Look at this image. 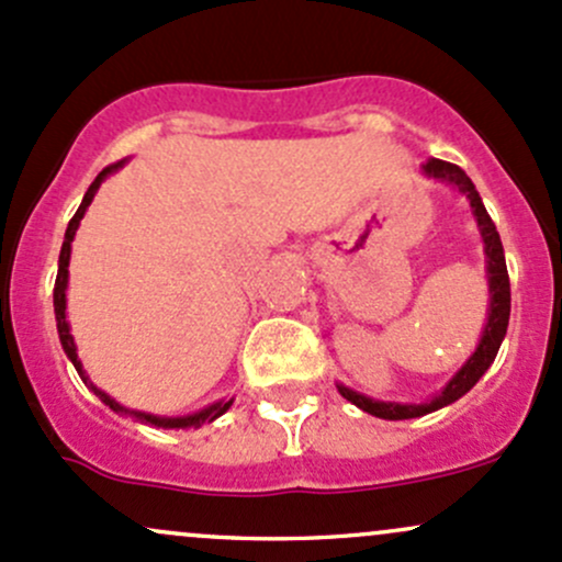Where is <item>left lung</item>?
Listing matches in <instances>:
<instances>
[{
	"label": "left lung",
	"instance_id": "obj_1",
	"mask_svg": "<svg viewBox=\"0 0 562 562\" xmlns=\"http://www.w3.org/2000/svg\"><path fill=\"white\" fill-rule=\"evenodd\" d=\"M424 177L434 179V182H445L456 187L463 198L469 201V209H472L476 227H480L482 235V249H485V276H487V294H491V303H487V322L482 327L480 342H476L474 353L469 356L461 364V370L452 375L448 383H445L442 391L431 396L426 402H383L372 400V396L359 394V391L348 389V385L337 383V391H340L342 400L356 404L364 413L375 415V418L383 420H407V418H420V415L434 413V409H442L448 404L458 402L463 394L474 389L476 380L487 372V367L496 359L501 340H504L506 327H509V307H512V294H509V273H506V259H504V246H501L498 231L493 225L491 214L485 211V203H482L480 192L472 179L461 171L452 162L428 158L424 166H420Z\"/></svg>",
	"mask_w": 562,
	"mask_h": 562
}]
</instances>
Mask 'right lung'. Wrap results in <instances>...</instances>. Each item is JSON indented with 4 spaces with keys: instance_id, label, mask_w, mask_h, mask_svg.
Segmentation results:
<instances>
[{
    "instance_id": "add662e5",
    "label": "right lung",
    "mask_w": 562,
    "mask_h": 562,
    "mask_svg": "<svg viewBox=\"0 0 562 562\" xmlns=\"http://www.w3.org/2000/svg\"><path fill=\"white\" fill-rule=\"evenodd\" d=\"M128 162V158L120 160V162H112V166H106L104 171L99 173V177L93 179V184L88 187L86 198H82L80 209H77V214L71 216L69 227H66V235H64V246H61V255H58V276H56V289H53V307H56V322H58V337H61V346H64V353L69 356V361L75 364L77 375L82 378V383L88 385L90 391H93L95 396H99L101 402L106 404V407L114 409V413L120 415H131V418H136L138 424H149V426H158V428H201L203 424H214L220 415H225L227 409H231L233 400H220L214 404H209V407L198 409V413H190V415H177V418H166V415H153V413H142V409H131V407H123L120 402H114L106 391L95 389L93 383H90V378L86 375V370H82V361L80 356H77V346H75V337H71V329H69V322H66V286H69V257H71V240H75V233L77 227H80V220L86 216V211L90 203H93L95 192H99L101 182H104L106 177L114 171H120V168Z\"/></svg>"
}]
</instances>
